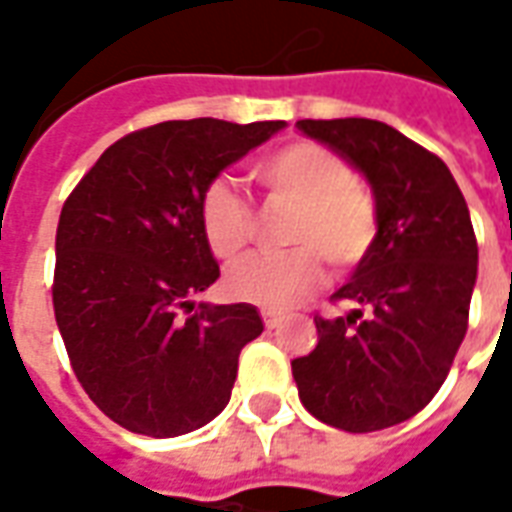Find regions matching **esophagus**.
<instances>
[{
    "label": "esophagus",
    "mask_w": 512,
    "mask_h": 512,
    "mask_svg": "<svg viewBox=\"0 0 512 512\" xmlns=\"http://www.w3.org/2000/svg\"><path fill=\"white\" fill-rule=\"evenodd\" d=\"M263 323H266V329H277L279 323H282V315L274 310H263Z\"/></svg>",
    "instance_id": "34e87169"
}]
</instances>
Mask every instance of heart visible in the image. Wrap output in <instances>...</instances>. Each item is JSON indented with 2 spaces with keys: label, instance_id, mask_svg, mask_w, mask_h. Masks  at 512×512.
<instances>
[{
  "label": "heart",
  "instance_id": "heart-1",
  "mask_svg": "<svg viewBox=\"0 0 512 512\" xmlns=\"http://www.w3.org/2000/svg\"><path fill=\"white\" fill-rule=\"evenodd\" d=\"M252 178L268 200L293 205L290 252L257 255L230 268V296L266 310H288L312 296L326 279V263L351 271L373 249L378 208L373 191L351 175L348 161L329 147L299 139L271 150L252 164ZM200 230L224 263L244 255L255 235L252 205L222 180L200 194Z\"/></svg>",
  "mask_w": 512,
  "mask_h": 512
}]
</instances>
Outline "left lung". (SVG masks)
<instances>
[{
	"instance_id": "obj_1",
	"label": "left lung",
	"mask_w": 512,
	"mask_h": 512,
	"mask_svg": "<svg viewBox=\"0 0 512 512\" xmlns=\"http://www.w3.org/2000/svg\"><path fill=\"white\" fill-rule=\"evenodd\" d=\"M296 128L354 164L378 208L376 244L332 296L354 310L315 315V351L290 362L299 397L332 428H392L433 400L469 326L477 279L469 208L447 164L397 128L367 117Z\"/></svg>"
}]
</instances>
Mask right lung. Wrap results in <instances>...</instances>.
I'll list each match as a JSON object with an SVG mask.
<instances>
[{"label": "right lung", "instance_id": "1", "mask_svg": "<svg viewBox=\"0 0 512 512\" xmlns=\"http://www.w3.org/2000/svg\"><path fill=\"white\" fill-rule=\"evenodd\" d=\"M282 120H167L117 139L65 200L54 318L84 392L131 433L169 439L230 400L238 354L263 332L252 304H200L219 279L200 194Z\"/></svg>", "mask_w": 512, "mask_h": 512}]
</instances>
